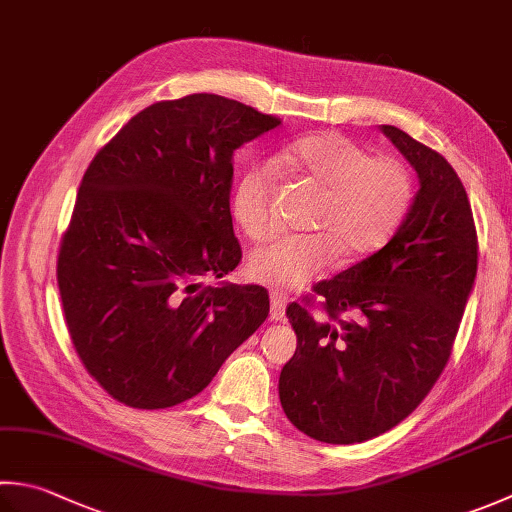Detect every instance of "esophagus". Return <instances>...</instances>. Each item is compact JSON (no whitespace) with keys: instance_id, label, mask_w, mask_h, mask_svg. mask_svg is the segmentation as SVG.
<instances>
[{"instance_id":"obj_1","label":"esophagus","mask_w":512,"mask_h":512,"mask_svg":"<svg viewBox=\"0 0 512 512\" xmlns=\"http://www.w3.org/2000/svg\"><path fill=\"white\" fill-rule=\"evenodd\" d=\"M286 295L279 293V290H270V319L273 322H282L286 313Z\"/></svg>"}]
</instances>
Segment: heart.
<instances>
[{
	"label": "heart",
	"mask_w": 512,
	"mask_h": 512,
	"mask_svg": "<svg viewBox=\"0 0 512 512\" xmlns=\"http://www.w3.org/2000/svg\"><path fill=\"white\" fill-rule=\"evenodd\" d=\"M279 162L297 168L324 190L315 233H284L255 248L248 275L270 286L302 288L335 264L339 253L368 255L382 248L406 217L413 182L395 157H370L348 137L324 133L299 139L279 153ZM275 173L250 166L239 177L233 213L244 233L264 239L275 230Z\"/></svg>",
	"instance_id": "1"
}]
</instances>
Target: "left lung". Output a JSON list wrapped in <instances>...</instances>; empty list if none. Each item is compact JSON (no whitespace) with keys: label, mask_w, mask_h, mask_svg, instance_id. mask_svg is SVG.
<instances>
[{"label":"left lung","mask_w":512,"mask_h":512,"mask_svg":"<svg viewBox=\"0 0 512 512\" xmlns=\"http://www.w3.org/2000/svg\"><path fill=\"white\" fill-rule=\"evenodd\" d=\"M419 190L393 239L313 290L326 317L293 302L297 350L279 375L290 424L326 444L397 426L442 375L477 275V230L462 179L433 148L382 126ZM348 314L344 320L341 315Z\"/></svg>","instance_id":"8db88e82"}]
</instances>
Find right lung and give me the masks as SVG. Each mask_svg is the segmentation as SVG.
Here are the masks:
<instances>
[{"label": "right lung", "mask_w": 512, "mask_h": 512, "mask_svg": "<svg viewBox=\"0 0 512 512\" xmlns=\"http://www.w3.org/2000/svg\"><path fill=\"white\" fill-rule=\"evenodd\" d=\"M279 124L235 99L186 95L137 113L86 168L57 284L79 359L117 402H186L264 324L266 288L202 279L242 262L233 155Z\"/></svg>", "instance_id": "obj_1"}]
</instances>
